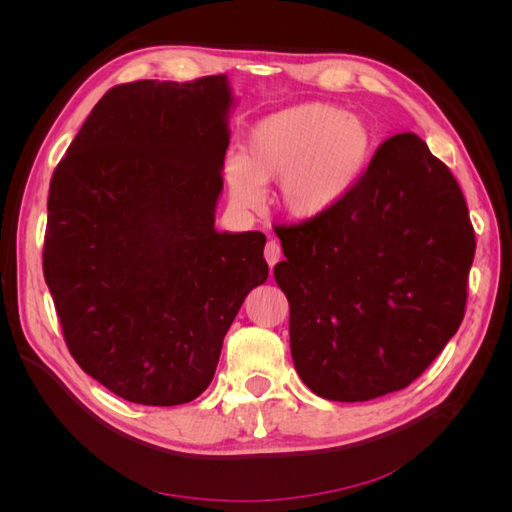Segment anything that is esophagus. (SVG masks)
I'll return each mask as SVG.
<instances>
[{
    "mask_svg": "<svg viewBox=\"0 0 512 512\" xmlns=\"http://www.w3.org/2000/svg\"><path fill=\"white\" fill-rule=\"evenodd\" d=\"M282 258V247L277 241H269L267 247H265V260L269 262V267L273 269L277 265V260Z\"/></svg>",
    "mask_w": 512,
    "mask_h": 512,
    "instance_id": "esophagus-1",
    "label": "esophagus"
}]
</instances>
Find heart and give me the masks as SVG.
<instances>
[{"instance_id":"heart-1","label":"heart","mask_w":512,"mask_h":512,"mask_svg":"<svg viewBox=\"0 0 512 512\" xmlns=\"http://www.w3.org/2000/svg\"><path fill=\"white\" fill-rule=\"evenodd\" d=\"M371 134L365 123L327 102H303L254 123L245 151H228L222 179L230 203L254 211L265 183L277 179V203L294 220L331 211L361 177Z\"/></svg>"}]
</instances>
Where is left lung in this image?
<instances>
[{
    "label": "left lung",
    "instance_id": "left-lung-1",
    "mask_svg": "<svg viewBox=\"0 0 512 512\" xmlns=\"http://www.w3.org/2000/svg\"><path fill=\"white\" fill-rule=\"evenodd\" d=\"M275 235L294 369L318 397L406 389L457 333L474 228L451 170L416 134L382 143L331 211Z\"/></svg>",
    "mask_w": 512,
    "mask_h": 512
}]
</instances>
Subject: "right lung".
Listing matches in <instances>:
<instances>
[{"label":"right lung","instance_id":"right-lung-1","mask_svg":"<svg viewBox=\"0 0 512 512\" xmlns=\"http://www.w3.org/2000/svg\"><path fill=\"white\" fill-rule=\"evenodd\" d=\"M235 96L226 74L106 91L55 168L42 269L85 374L143 406L203 393L269 265L258 230L222 232Z\"/></svg>","mask_w":512,"mask_h":512}]
</instances>
